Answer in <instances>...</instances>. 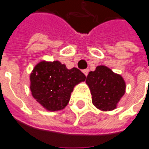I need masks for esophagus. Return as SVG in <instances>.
<instances>
[{"label": "esophagus", "mask_w": 149, "mask_h": 149, "mask_svg": "<svg viewBox=\"0 0 149 149\" xmlns=\"http://www.w3.org/2000/svg\"><path fill=\"white\" fill-rule=\"evenodd\" d=\"M83 73H84V74L86 75V76H87V74H88V72H89V70H83V71H82Z\"/></svg>", "instance_id": "esophagus-1"}]
</instances>
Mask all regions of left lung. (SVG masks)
I'll return each instance as SVG.
<instances>
[{"label":"left lung","instance_id":"left-lung-1","mask_svg":"<svg viewBox=\"0 0 149 149\" xmlns=\"http://www.w3.org/2000/svg\"><path fill=\"white\" fill-rule=\"evenodd\" d=\"M86 84L90 87L92 103L101 111H111L123 97L126 84L123 77L106 66H97L87 75Z\"/></svg>","mask_w":149,"mask_h":149}]
</instances>
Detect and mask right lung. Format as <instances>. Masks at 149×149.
Masks as SVG:
<instances>
[{"label": "right lung", "mask_w": 149, "mask_h": 149, "mask_svg": "<svg viewBox=\"0 0 149 149\" xmlns=\"http://www.w3.org/2000/svg\"><path fill=\"white\" fill-rule=\"evenodd\" d=\"M85 79L86 75L77 68L68 70L58 61H42L30 75V89L41 106L54 111L67 106L74 87Z\"/></svg>", "instance_id": "1"}]
</instances>
